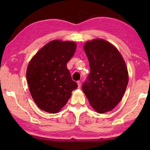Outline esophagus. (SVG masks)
<instances>
[{"label":"esophagus","instance_id":"esophagus-1","mask_svg":"<svg viewBox=\"0 0 150 150\" xmlns=\"http://www.w3.org/2000/svg\"><path fill=\"white\" fill-rule=\"evenodd\" d=\"M77 85H78V88H80L81 87V82L79 81H77Z\"/></svg>","mask_w":150,"mask_h":150}]
</instances>
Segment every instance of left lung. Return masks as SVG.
Wrapping results in <instances>:
<instances>
[{"mask_svg":"<svg viewBox=\"0 0 150 150\" xmlns=\"http://www.w3.org/2000/svg\"><path fill=\"white\" fill-rule=\"evenodd\" d=\"M90 73L82 89L91 106L103 114L120 103L128 83L125 62L112 44L103 39L88 41L84 45Z\"/></svg>","mask_w":150,"mask_h":150,"instance_id":"left-lung-1","label":"left lung"}]
</instances>
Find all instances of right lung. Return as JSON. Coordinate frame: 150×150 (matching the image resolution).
I'll return each instance as SVG.
<instances>
[{
    "label": "right lung",
    "instance_id": "add662e5",
    "mask_svg": "<svg viewBox=\"0 0 150 150\" xmlns=\"http://www.w3.org/2000/svg\"><path fill=\"white\" fill-rule=\"evenodd\" d=\"M73 42L53 40L41 48L30 61L26 79L33 99L38 107L57 113L65 105L77 88L67 63L74 55Z\"/></svg>",
    "mask_w": 150,
    "mask_h": 150
}]
</instances>
